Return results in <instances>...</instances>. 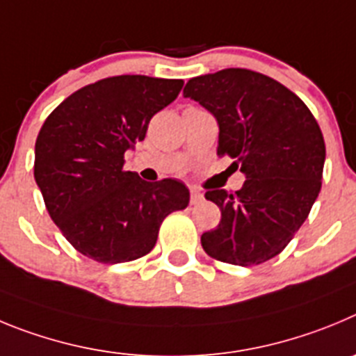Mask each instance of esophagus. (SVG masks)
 <instances>
[{
  "instance_id": "34e87169",
  "label": "esophagus",
  "mask_w": 356,
  "mask_h": 356,
  "mask_svg": "<svg viewBox=\"0 0 356 356\" xmlns=\"http://www.w3.org/2000/svg\"><path fill=\"white\" fill-rule=\"evenodd\" d=\"M204 198V195L200 193L198 190H191V204H198V202Z\"/></svg>"
}]
</instances>
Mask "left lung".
Segmentation results:
<instances>
[{"label":"left lung","instance_id":"8db88e82","mask_svg":"<svg viewBox=\"0 0 356 356\" xmlns=\"http://www.w3.org/2000/svg\"><path fill=\"white\" fill-rule=\"evenodd\" d=\"M184 97L216 118L218 156L245 174L241 190H209L222 211L202 246L216 261L254 266L286 248L321 190L325 140L314 115L289 88L248 69H223L186 83Z\"/></svg>","mask_w":356,"mask_h":356}]
</instances>
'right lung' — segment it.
<instances>
[{
	"mask_svg": "<svg viewBox=\"0 0 356 356\" xmlns=\"http://www.w3.org/2000/svg\"><path fill=\"white\" fill-rule=\"evenodd\" d=\"M182 79L113 76L65 99L35 142L33 174L47 213L79 254L102 264L147 255L172 211L190 204L175 179L147 182L124 170L150 118L181 92Z\"/></svg>",
	"mask_w": 356,
	"mask_h": 356,
	"instance_id": "right-lung-1",
	"label": "right lung"
}]
</instances>
